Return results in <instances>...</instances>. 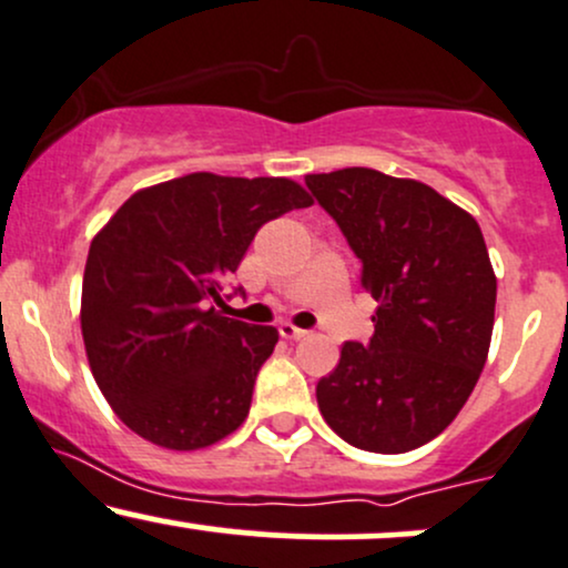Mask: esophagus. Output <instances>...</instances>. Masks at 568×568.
Instances as JSON below:
<instances>
[{
  "label": "esophagus",
  "instance_id": "1",
  "mask_svg": "<svg viewBox=\"0 0 568 568\" xmlns=\"http://www.w3.org/2000/svg\"><path fill=\"white\" fill-rule=\"evenodd\" d=\"M277 331H280V336L288 338V341H298V338L306 336V331H302V327H296V325H291V323H280Z\"/></svg>",
  "mask_w": 568,
  "mask_h": 568
}]
</instances>
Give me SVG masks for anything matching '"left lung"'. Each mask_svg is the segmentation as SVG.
Wrapping results in <instances>:
<instances>
[{"mask_svg": "<svg viewBox=\"0 0 568 568\" xmlns=\"http://www.w3.org/2000/svg\"><path fill=\"white\" fill-rule=\"evenodd\" d=\"M306 187L378 302L371 344L346 341L320 378V413L357 449H418L455 420L487 362L497 280L479 224L428 184L375 169L310 174Z\"/></svg>", "mask_w": 568, "mask_h": 568, "instance_id": "left-lung-1", "label": "left lung"}]
</instances>
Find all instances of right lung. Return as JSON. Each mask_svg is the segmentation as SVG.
I'll use <instances>...</instances> for the list:
<instances>
[{"label": "right lung", "mask_w": 568, "mask_h": 568, "mask_svg": "<svg viewBox=\"0 0 568 568\" xmlns=\"http://www.w3.org/2000/svg\"><path fill=\"white\" fill-rule=\"evenodd\" d=\"M306 206L310 193L283 176L197 172L134 193L98 232L81 336L102 396L134 434L201 449L245 420L277 331L211 304L258 227Z\"/></svg>", "instance_id": "right-lung-1"}]
</instances>
